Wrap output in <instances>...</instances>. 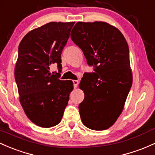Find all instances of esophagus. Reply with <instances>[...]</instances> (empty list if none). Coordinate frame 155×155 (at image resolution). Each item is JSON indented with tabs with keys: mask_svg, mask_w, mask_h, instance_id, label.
Wrapping results in <instances>:
<instances>
[{
	"mask_svg": "<svg viewBox=\"0 0 155 155\" xmlns=\"http://www.w3.org/2000/svg\"><path fill=\"white\" fill-rule=\"evenodd\" d=\"M78 84H79V81H77V80H74V81H73V84H74V88H77Z\"/></svg>",
	"mask_w": 155,
	"mask_h": 155,
	"instance_id": "obj_1",
	"label": "esophagus"
}]
</instances>
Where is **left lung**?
Wrapping results in <instances>:
<instances>
[{"instance_id": "8db88e82", "label": "left lung", "mask_w": 155, "mask_h": 155, "mask_svg": "<svg viewBox=\"0 0 155 155\" xmlns=\"http://www.w3.org/2000/svg\"><path fill=\"white\" fill-rule=\"evenodd\" d=\"M71 38L95 71L85 73L79 84L84 92L81 120L92 130L109 129L124 110L132 84L127 42L117 28L103 21L78 22Z\"/></svg>"}]
</instances>
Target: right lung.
Returning <instances> with one entry per match:
<instances>
[{
	"instance_id": "obj_1",
	"label": "right lung",
	"mask_w": 155,
	"mask_h": 155,
	"mask_svg": "<svg viewBox=\"0 0 155 155\" xmlns=\"http://www.w3.org/2000/svg\"><path fill=\"white\" fill-rule=\"evenodd\" d=\"M74 22H50L32 29L18 47L15 68L19 101L27 117L42 128L61 121L73 90L70 81L58 79L61 55ZM58 64L59 72L51 75L49 67Z\"/></svg>"
}]
</instances>
